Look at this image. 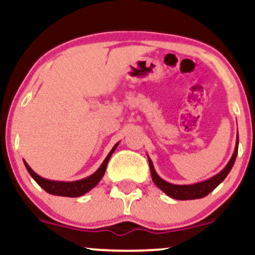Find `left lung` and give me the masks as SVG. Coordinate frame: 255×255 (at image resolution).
<instances>
[{
  "mask_svg": "<svg viewBox=\"0 0 255 255\" xmlns=\"http://www.w3.org/2000/svg\"><path fill=\"white\" fill-rule=\"evenodd\" d=\"M238 150H239V134L236 137V146L235 151H234L233 157L230 158L229 163L225 165V168L221 172H218L217 175L209 178V180L203 181V182L194 183V184H172L166 182L158 176V174L154 170L153 164H152L151 158H148V163H150V170H151V176L152 181L159 189H162L166 195H169L170 198L177 199V200H192V199H200L206 197L209 193H211L216 187L218 186L222 181L227 177V175L229 174L231 168H233L234 163H235L236 156H238Z\"/></svg>",
  "mask_w": 255,
  "mask_h": 255,
  "instance_id": "1",
  "label": "left lung"
}]
</instances>
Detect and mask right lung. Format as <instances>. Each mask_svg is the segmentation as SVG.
<instances>
[{"mask_svg": "<svg viewBox=\"0 0 255 255\" xmlns=\"http://www.w3.org/2000/svg\"><path fill=\"white\" fill-rule=\"evenodd\" d=\"M119 142L113 147V150L109 152L107 158L104 159V162L102 163V165L99 166V169L95 174H92L91 176L83 178V180L79 181H74V182H60V181H51V180H46V178L40 177L39 175H37L32 169L28 166L27 163L25 162V166L27 169V171L30 172V175L33 177V180L39 184L40 187L44 189L45 192H48L49 194L52 195H60V197H69V198H77V197H81L84 195L85 193H87L93 187H96L98 184L99 181L102 180V177L104 176L105 174V169H107L108 162H109L111 154L114 153V151L116 150L118 147Z\"/></svg>", "mask_w": 255, "mask_h": 255, "instance_id": "1", "label": "right lung"}]
</instances>
